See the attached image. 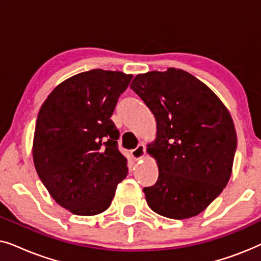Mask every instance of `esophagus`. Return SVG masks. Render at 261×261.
Segmentation results:
<instances>
[{
  "instance_id": "1",
  "label": "esophagus",
  "mask_w": 261,
  "mask_h": 261,
  "mask_svg": "<svg viewBox=\"0 0 261 261\" xmlns=\"http://www.w3.org/2000/svg\"><path fill=\"white\" fill-rule=\"evenodd\" d=\"M130 154L133 156L134 160H140L145 156L146 152H145V146L144 145H139L137 148L132 149Z\"/></svg>"
}]
</instances>
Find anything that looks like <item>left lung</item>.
Segmentation results:
<instances>
[{
  "label": "left lung",
  "instance_id": "left-lung-1",
  "mask_svg": "<svg viewBox=\"0 0 261 261\" xmlns=\"http://www.w3.org/2000/svg\"><path fill=\"white\" fill-rule=\"evenodd\" d=\"M130 88L156 121L147 152L159 177L144 189L148 206L174 220L198 215L230 178L237 132L229 112L203 82L174 67L138 74Z\"/></svg>",
  "mask_w": 261,
  "mask_h": 261
}]
</instances>
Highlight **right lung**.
Here are the masks:
<instances>
[{
  "label": "right lung",
  "instance_id": "right-lung-1",
  "mask_svg": "<svg viewBox=\"0 0 261 261\" xmlns=\"http://www.w3.org/2000/svg\"><path fill=\"white\" fill-rule=\"evenodd\" d=\"M133 76L95 69L67 78L39 110L33 162L53 199L74 215L109 208L128 173L110 116Z\"/></svg>",
  "mask_w": 261,
  "mask_h": 261
}]
</instances>
